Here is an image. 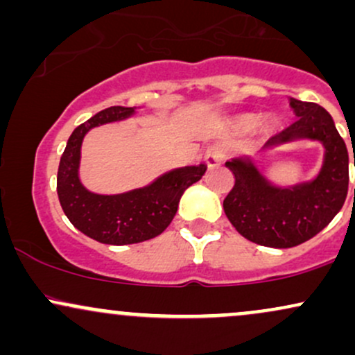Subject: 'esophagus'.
I'll return each mask as SVG.
<instances>
[{
  "instance_id": "esophagus-1",
  "label": "esophagus",
  "mask_w": 355,
  "mask_h": 355,
  "mask_svg": "<svg viewBox=\"0 0 355 355\" xmlns=\"http://www.w3.org/2000/svg\"><path fill=\"white\" fill-rule=\"evenodd\" d=\"M205 164L209 165V168H215L223 162L225 158V150H223L222 145H211L207 148L205 152Z\"/></svg>"
}]
</instances>
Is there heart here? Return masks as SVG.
<instances>
[{
	"label": "heart",
	"instance_id": "heart-1",
	"mask_svg": "<svg viewBox=\"0 0 355 355\" xmlns=\"http://www.w3.org/2000/svg\"><path fill=\"white\" fill-rule=\"evenodd\" d=\"M254 125H255V116H252V115L242 116V118H240V121H239V126H240V128H243V130L252 128Z\"/></svg>",
	"mask_w": 355,
	"mask_h": 355
}]
</instances>
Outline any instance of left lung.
<instances>
[{"mask_svg":"<svg viewBox=\"0 0 355 355\" xmlns=\"http://www.w3.org/2000/svg\"><path fill=\"white\" fill-rule=\"evenodd\" d=\"M288 103L297 120L272 137L263 150L304 138L319 141L324 160L315 178L280 187L267 180L250 157L225 162L235 177L223 200L227 218L242 237L274 248L300 245L325 229L344 205L349 187L347 146L327 110L295 98Z\"/></svg>","mask_w":355,"mask_h":355,"instance_id":"left-lung-1","label":"left lung"}]
</instances>
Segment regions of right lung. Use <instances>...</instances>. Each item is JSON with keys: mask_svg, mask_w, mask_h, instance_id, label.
Listing matches in <instances>:
<instances>
[{"mask_svg": "<svg viewBox=\"0 0 355 355\" xmlns=\"http://www.w3.org/2000/svg\"><path fill=\"white\" fill-rule=\"evenodd\" d=\"M135 107H110L76 126L61 155L56 191L68 220L89 239L108 245H128L160 235L178 210L183 191L198 182L207 165L165 172L152 183L115 195L89 191L80 180L83 138L95 126L135 115Z\"/></svg>", "mask_w": 355, "mask_h": 355, "instance_id": "add662e5", "label": "right lung"}]
</instances>
